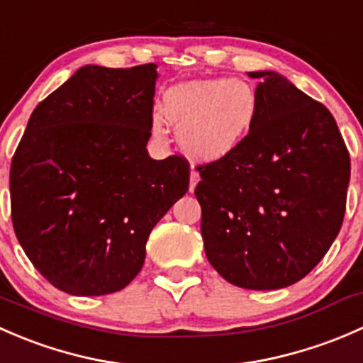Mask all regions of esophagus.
Instances as JSON below:
<instances>
[{
  "label": "esophagus",
  "mask_w": 363,
  "mask_h": 363,
  "mask_svg": "<svg viewBox=\"0 0 363 363\" xmlns=\"http://www.w3.org/2000/svg\"><path fill=\"white\" fill-rule=\"evenodd\" d=\"M199 181H200V175H199V172H195V170H191V175H189V191H195V188H196V184H199Z\"/></svg>",
  "instance_id": "obj_1"
}]
</instances>
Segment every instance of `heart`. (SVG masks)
Listing matches in <instances>:
<instances>
[{"label":"heart","mask_w":363,"mask_h":363,"mask_svg":"<svg viewBox=\"0 0 363 363\" xmlns=\"http://www.w3.org/2000/svg\"><path fill=\"white\" fill-rule=\"evenodd\" d=\"M161 111L179 128L177 140L186 155L216 161L232 155L246 140L258 119L259 100L251 84L218 77L170 87ZM152 130L163 133V117L155 116Z\"/></svg>","instance_id":"b5f03b06"}]
</instances>
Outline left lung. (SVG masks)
<instances>
[{
  "label": "left lung",
  "mask_w": 363,
  "mask_h": 363,
  "mask_svg": "<svg viewBox=\"0 0 363 363\" xmlns=\"http://www.w3.org/2000/svg\"><path fill=\"white\" fill-rule=\"evenodd\" d=\"M259 79V113L246 140L199 167L207 259L228 283L279 290L306 277L337 237L350 155L334 116L281 73Z\"/></svg>",
  "instance_id": "1"
}]
</instances>
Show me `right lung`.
Returning a JSON list of instances; mask_svg holds the SVG:
<instances>
[{
  "label": "right lung",
  "mask_w": 363,
  "mask_h": 363,
  "mask_svg": "<svg viewBox=\"0 0 363 363\" xmlns=\"http://www.w3.org/2000/svg\"><path fill=\"white\" fill-rule=\"evenodd\" d=\"M156 68L86 65L29 117L10 168L12 221L57 290L98 296L128 286L152 228L188 191V161L145 149Z\"/></svg>",
  "instance_id": "1"
}]
</instances>
